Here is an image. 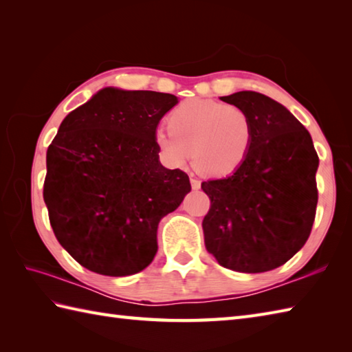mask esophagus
<instances>
[{"label": "esophagus", "mask_w": 352, "mask_h": 352, "mask_svg": "<svg viewBox=\"0 0 352 352\" xmlns=\"http://www.w3.org/2000/svg\"><path fill=\"white\" fill-rule=\"evenodd\" d=\"M190 184H192V189L197 190L201 188V183L197 180V178H190Z\"/></svg>", "instance_id": "esophagus-1"}]
</instances>
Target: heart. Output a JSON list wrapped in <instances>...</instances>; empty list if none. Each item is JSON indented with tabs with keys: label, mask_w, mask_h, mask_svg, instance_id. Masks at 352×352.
I'll return each mask as SVG.
<instances>
[{
	"label": "heart",
	"mask_w": 352,
	"mask_h": 352,
	"mask_svg": "<svg viewBox=\"0 0 352 352\" xmlns=\"http://www.w3.org/2000/svg\"><path fill=\"white\" fill-rule=\"evenodd\" d=\"M168 129L154 142L163 159L183 166L190 159L197 170L212 177L233 174L248 159L254 121L248 110L216 100H189L170 111Z\"/></svg>",
	"instance_id": "heart-1"
}]
</instances>
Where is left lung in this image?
I'll return each instance as SVG.
<instances>
[{
	"label": "left lung",
	"mask_w": 352,
	"mask_h": 352,
	"mask_svg": "<svg viewBox=\"0 0 352 352\" xmlns=\"http://www.w3.org/2000/svg\"><path fill=\"white\" fill-rule=\"evenodd\" d=\"M221 100L250 111L254 142L236 172L201 184L210 198L203 221L206 248L231 271H272L310 236L319 157L310 133L280 102L252 91Z\"/></svg>",
	"instance_id": "8db88e82"
}]
</instances>
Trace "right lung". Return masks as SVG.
<instances>
[{
	"mask_svg": "<svg viewBox=\"0 0 352 352\" xmlns=\"http://www.w3.org/2000/svg\"><path fill=\"white\" fill-rule=\"evenodd\" d=\"M175 95L104 87L72 110L47 151L43 201L58 243L101 275H133L157 252V227L190 192L154 136Z\"/></svg>",
	"mask_w": 352,
	"mask_h": 352,
	"instance_id": "obj_1",
	"label": "right lung"
}]
</instances>
